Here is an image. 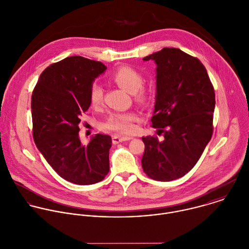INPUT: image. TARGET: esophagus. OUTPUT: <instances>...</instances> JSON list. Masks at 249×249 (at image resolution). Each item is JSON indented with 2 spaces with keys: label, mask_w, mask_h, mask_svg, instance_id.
<instances>
[{
  "label": "esophagus",
  "mask_w": 249,
  "mask_h": 249,
  "mask_svg": "<svg viewBox=\"0 0 249 249\" xmlns=\"http://www.w3.org/2000/svg\"><path fill=\"white\" fill-rule=\"evenodd\" d=\"M132 139V137H129V136H119V135H114L113 136V143L114 144H119L121 142H124V141H128Z\"/></svg>",
  "instance_id": "obj_1"
}]
</instances>
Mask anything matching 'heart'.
Instances as JSON below:
<instances>
[{"instance_id": "b5f03b06", "label": "heart", "mask_w": 249, "mask_h": 249, "mask_svg": "<svg viewBox=\"0 0 249 249\" xmlns=\"http://www.w3.org/2000/svg\"><path fill=\"white\" fill-rule=\"evenodd\" d=\"M110 79L120 88L133 93L134 97L139 102H145L148 99L149 92L142 86V75L132 67L120 66L110 76ZM89 104L93 108H98L103 102V89L97 83H92L89 89ZM138 120L137 113L129 112H115L110 114L101 124V127L105 130L113 131L118 134H130L136 129L135 123Z\"/></svg>"}]
</instances>
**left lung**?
Here are the masks:
<instances>
[{"instance_id":"left-lung-1","label":"left lung","mask_w":249,"mask_h":249,"mask_svg":"<svg viewBox=\"0 0 249 249\" xmlns=\"http://www.w3.org/2000/svg\"><path fill=\"white\" fill-rule=\"evenodd\" d=\"M157 64V95L152 126L155 136L142 137L141 160L148 177L171 181L197 162L213 133L214 88L203 64L179 49L163 48L143 60Z\"/></svg>"}]
</instances>
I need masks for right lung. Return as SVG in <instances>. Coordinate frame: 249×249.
<instances>
[{"instance_id": "1", "label": "right lung", "mask_w": 249, "mask_h": 249, "mask_svg": "<svg viewBox=\"0 0 249 249\" xmlns=\"http://www.w3.org/2000/svg\"><path fill=\"white\" fill-rule=\"evenodd\" d=\"M106 69L100 61L70 56L47 67L32 93L35 144L55 172L74 184L100 182L110 169L112 138L98 133L87 146L79 138L89 87Z\"/></svg>"}]
</instances>
